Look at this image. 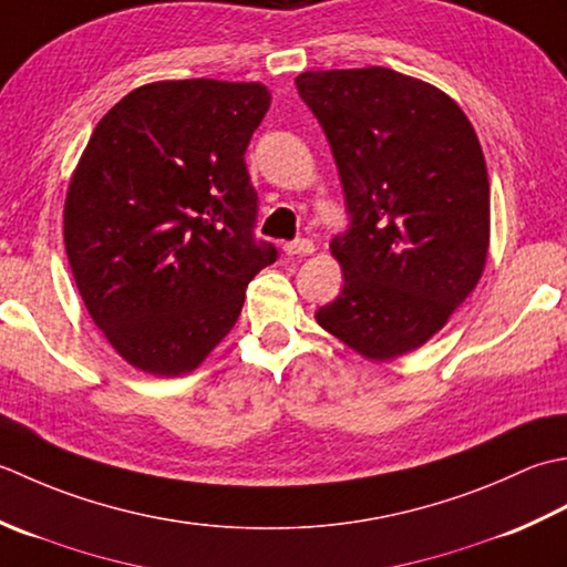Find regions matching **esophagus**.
<instances>
[{
  "mask_svg": "<svg viewBox=\"0 0 567 567\" xmlns=\"http://www.w3.org/2000/svg\"><path fill=\"white\" fill-rule=\"evenodd\" d=\"M313 251H316L313 239H306V237L293 239L286 245V254H291V257H308V254H313Z\"/></svg>",
  "mask_w": 567,
  "mask_h": 567,
  "instance_id": "esophagus-1",
  "label": "esophagus"
}]
</instances>
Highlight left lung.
<instances>
[{"mask_svg":"<svg viewBox=\"0 0 567 567\" xmlns=\"http://www.w3.org/2000/svg\"><path fill=\"white\" fill-rule=\"evenodd\" d=\"M340 171L344 286L316 320L369 360L433 338L477 286L489 247L484 154L453 100L389 68L296 78Z\"/></svg>","mask_w":567,"mask_h":567,"instance_id":"obj_1","label":"left lung"}]
</instances>
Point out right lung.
I'll return each instance as SVG.
<instances>
[{"label": "right lung", "mask_w": 567, "mask_h": 567, "mask_svg": "<svg viewBox=\"0 0 567 567\" xmlns=\"http://www.w3.org/2000/svg\"><path fill=\"white\" fill-rule=\"evenodd\" d=\"M271 105L259 83L132 90L92 132L65 198V251L95 326L126 362L193 372L279 259L257 239L245 152Z\"/></svg>", "instance_id": "right-lung-1"}]
</instances>
